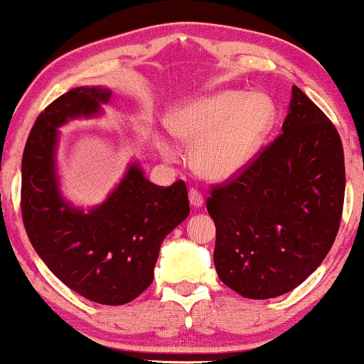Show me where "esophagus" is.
I'll return each instance as SVG.
<instances>
[{"label":"esophagus","instance_id":"obj_1","mask_svg":"<svg viewBox=\"0 0 364 364\" xmlns=\"http://www.w3.org/2000/svg\"><path fill=\"white\" fill-rule=\"evenodd\" d=\"M189 203L193 205V207H196V208L203 205V196H201L200 191L189 189Z\"/></svg>","mask_w":364,"mask_h":364}]
</instances>
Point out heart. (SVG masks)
<instances>
[{
	"instance_id": "b5f03b06",
	"label": "heart",
	"mask_w": 364,
	"mask_h": 364,
	"mask_svg": "<svg viewBox=\"0 0 364 364\" xmlns=\"http://www.w3.org/2000/svg\"><path fill=\"white\" fill-rule=\"evenodd\" d=\"M276 104L267 93L221 90L200 97L171 114L170 129L193 146V168L208 181H228L242 173L264 146L276 122ZM164 159H175L166 138L157 141Z\"/></svg>"
}]
</instances>
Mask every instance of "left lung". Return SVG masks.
Listing matches in <instances>:
<instances>
[{
  "label": "left lung",
  "instance_id": "left-lung-1",
  "mask_svg": "<svg viewBox=\"0 0 364 364\" xmlns=\"http://www.w3.org/2000/svg\"><path fill=\"white\" fill-rule=\"evenodd\" d=\"M282 134L233 181L212 187L219 279L247 299L290 292L322 264L341 221L343 146L336 127L292 86Z\"/></svg>",
  "mask_w": 364,
  "mask_h": 364
}]
</instances>
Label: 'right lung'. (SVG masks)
<instances>
[{"instance_id": "obj_1", "label": "right lung", "mask_w": 364, "mask_h": 364, "mask_svg": "<svg viewBox=\"0 0 364 364\" xmlns=\"http://www.w3.org/2000/svg\"><path fill=\"white\" fill-rule=\"evenodd\" d=\"M109 100L111 90L79 86L38 114L23 154L21 212L30 242L60 282L93 303L120 306L150 287L161 244L189 215V200L182 181L156 186L136 163L88 212L61 196L58 127L95 117Z\"/></svg>"}]
</instances>
